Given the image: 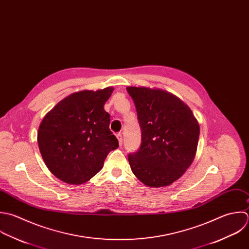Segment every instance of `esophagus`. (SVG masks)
I'll use <instances>...</instances> for the list:
<instances>
[{"label":"esophagus","mask_w":249,"mask_h":249,"mask_svg":"<svg viewBox=\"0 0 249 249\" xmlns=\"http://www.w3.org/2000/svg\"><path fill=\"white\" fill-rule=\"evenodd\" d=\"M116 138H117V140H118V142H119V144L120 145H122V135H121V133H117L116 134Z\"/></svg>","instance_id":"obj_1"}]
</instances>
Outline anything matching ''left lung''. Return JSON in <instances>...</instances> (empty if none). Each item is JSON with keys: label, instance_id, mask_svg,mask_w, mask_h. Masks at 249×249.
<instances>
[{"label": "left lung", "instance_id": "left-lung-1", "mask_svg": "<svg viewBox=\"0 0 249 249\" xmlns=\"http://www.w3.org/2000/svg\"><path fill=\"white\" fill-rule=\"evenodd\" d=\"M127 91L135 103L142 131L139 150L128 155L132 172L147 186H168L195 158L199 123L189 107L167 91L133 86Z\"/></svg>", "mask_w": 249, "mask_h": 249}]
</instances>
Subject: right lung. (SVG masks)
I'll return each mask as SVG.
<instances>
[{
    "instance_id": "add662e5",
    "label": "right lung",
    "mask_w": 249,
    "mask_h": 249,
    "mask_svg": "<svg viewBox=\"0 0 249 249\" xmlns=\"http://www.w3.org/2000/svg\"><path fill=\"white\" fill-rule=\"evenodd\" d=\"M113 91L83 90L59 102L42 119L37 143L49 171L69 184H81L97 175L107 154L118 148L104 109Z\"/></svg>"
}]
</instances>
